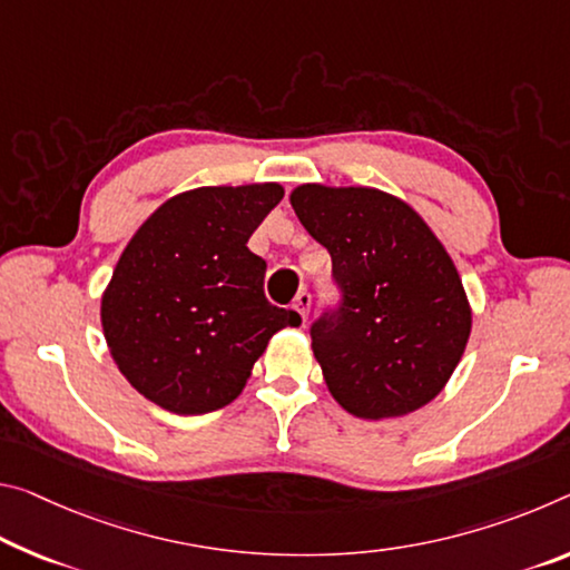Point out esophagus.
I'll list each match as a JSON object with an SVG mask.
<instances>
[{"label":"esophagus","mask_w":570,"mask_h":570,"mask_svg":"<svg viewBox=\"0 0 570 570\" xmlns=\"http://www.w3.org/2000/svg\"><path fill=\"white\" fill-rule=\"evenodd\" d=\"M292 309H294L296 314H299V320H302V324H304L306 317H309V309H312V294H309V292H299V294H296Z\"/></svg>","instance_id":"1"}]
</instances>
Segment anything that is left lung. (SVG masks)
<instances>
[{
    "instance_id": "left-lung-1",
    "label": "left lung",
    "mask_w": 570,
    "mask_h": 570,
    "mask_svg": "<svg viewBox=\"0 0 570 570\" xmlns=\"http://www.w3.org/2000/svg\"><path fill=\"white\" fill-rule=\"evenodd\" d=\"M292 207L330 250L340 288L309 330L334 401L377 421L436 399L464 355L472 309L429 225L373 187L302 185Z\"/></svg>"
}]
</instances>
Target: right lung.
<instances>
[{"instance_id": "add662e5", "label": "right lung", "mask_w": 570, "mask_h": 570, "mask_svg": "<svg viewBox=\"0 0 570 570\" xmlns=\"http://www.w3.org/2000/svg\"><path fill=\"white\" fill-rule=\"evenodd\" d=\"M282 197L276 183L189 189L124 248L101 322L144 399L179 415L218 411L238 399L268 340L302 322L266 299V261L248 248Z\"/></svg>"}]
</instances>
